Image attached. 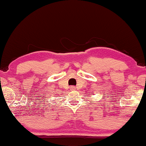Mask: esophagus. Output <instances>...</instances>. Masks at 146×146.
<instances>
[{"label":"esophagus","mask_w":146,"mask_h":146,"mask_svg":"<svg viewBox=\"0 0 146 146\" xmlns=\"http://www.w3.org/2000/svg\"><path fill=\"white\" fill-rule=\"evenodd\" d=\"M71 90H75V87H74V86H72V87H71Z\"/></svg>","instance_id":"34e87169"}]
</instances>
